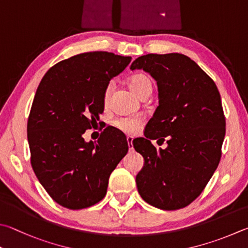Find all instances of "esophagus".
<instances>
[{"label":"esophagus","instance_id":"1","mask_svg":"<svg viewBox=\"0 0 248 248\" xmlns=\"http://www.w3.org/2000/svg\"><path fill=\"white\" fill-rule=\"evenodd\" d=\"M132 141H133V139H132L131 137H128V138H127V142H128V145H129V150H130V151L133 150Z\"/></svg>","mask_w":248,"mask_h":248}]
</instances>
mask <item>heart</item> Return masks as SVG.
Returning a JSON list of instances; mask_svg holds the SVG:
<instances>
[{"label": "heart", "instance_id": "heart-1", "mask_svg": "<svg viewBox=\"0 0 248 248\" xmlns=\"http://www.w3.org/2000/svg\"><path fill=\"white\" fill-rule=\"evenodd\" d=\"M129 87L132 91L137 94L138 96L142 95L144 92L152 91L153 83L151 78L144 74H138L134 75L133 77L129 81ZM110 91V85L108 89L106 90L105 97L107 98ZM115 127L120 130L128 136H134L137 134L140 130V127L142 124V119L139 116H132V117H124V118H118L114 121Z\"/></svg>", "mask_w": 248, "mask_h": 248}]
</instances>
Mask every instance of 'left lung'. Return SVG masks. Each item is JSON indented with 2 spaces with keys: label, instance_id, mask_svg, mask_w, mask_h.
Listing matches in <instances>:
<instances>
[{
  "label": "left lung",
  "instance_id": "1",
  "mask_svg": "<svg viewBox=\"0 0 248 248\" xmlns=\"http://www.w3.org/2000/svg\"><path fill=\"white\" fill-rule=\"evenodd\" d=\"M130 69L156 80L159 105L133 147L144 158L136 182L142 199L156 208H183L200 196L217 169L226 134L221 97L211 78L183 54H147ZM168 138L157 150L149 141Z\"/></svg>",
  "mask_w": 248,
  "mask_h": 248
}]
</instances>
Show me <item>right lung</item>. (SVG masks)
I'll use <instances>...</instances> for the list:
<instances>
[{
    "mask_svg": "<svg viewBox=\"0 0 248 248\" xmlns=\"http://www.w3.org/2000/svg\"><path fill=\"white\" fill-rule=\"evenodd\" d=\"M130 62L108 52L78 54L54 65L39 84L27 124L31 166L62 207L82 209L104 199L110 173L128 153L114 128L97 142L82 136L104 111L109 81Z\"/></svg>",
    "mask_w": 248,
    "mask_h": 248,
    "instance_id": "right-lung-1",
    "label": "right lung"
}]
</instances>
